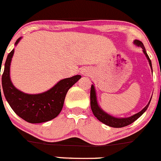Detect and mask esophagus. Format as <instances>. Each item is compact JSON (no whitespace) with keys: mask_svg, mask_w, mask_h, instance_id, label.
<instances>
[{"mask_svg":"<svg viewBox=\"0 0 161 161\" xmlns=\"http://www.w3.org/2000/svg\"><path fill=\"white\" fill-rule=\"evenodd\" d=\"M84 73H86V74H87V73H88V72H87L86 70H85V71H83V74H84Z\"/></svg>","mask_w":161,"mask_h":161,"instance_id":"esophagus-1","label":"esophagus"}]
</instances>
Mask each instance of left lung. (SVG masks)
<instances>
[{"instance_id":"1","label":"left lung","mask_w":161,"mask_h":161,"mask_svg":"<svg viewBox=\"0 0 161 161\" xmlns=\"http://www.w3.org/2000/svg\"><path fill=\"white\" fill-rule=\"evenodd\" d=\"M135 45H136L137 47H139L142 49V52L144 53V54L147 57V60L149 61V64H150V66L151 68V70L153 71L152 69V63H151V61L149 58L148 54L147 53V50L145 49V47H144L143 43L141 41L137 40H135L134 42H133ZM151 99H152V97H151L150 101L147 103V106L139 112L135 114L134 115H131L130 117H128V118H116V117H114L112 115L109 114L107 112H105L101 108L99 105L98 101H97V92H96L95 86H94L93 84H92L91 86V90H90V106L91 109H92V113H93L94 116L97 118L100 121H101L103 124L107 125L110 126V127L112 128H122L125 127V126H127L131 124V123L134 122L136 120H137L138 118L140 116H142V114L144 113L148 108L149 105H150V103L151 101Z\"/></svg>"}]
</instances>
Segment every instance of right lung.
Instances as JSON below:
<instances>
[{
  "label": "right lung",
  "mask_w": 161,
  "mask_h": 161,
  "mask_svg": "<svg viewBox=\"0 0 161 161\" xmlns=\"http://www.w3.org/2000/svg\"><path fill=\"white\" fill-rule=\"evenodd\" d=\"M21 40L22 37H19L14 46H17ZM14 52L13 49L8 55L2 75L3 92L11 109L18 116L32 124L46 122L55 118L62 110L68 91L82 76L77 75L61 79L50 90L41 93H25L18 90L11 80L10 66Z\"/></svg>",
  "instance_id": "right-lung-1"
}]
</instances>
